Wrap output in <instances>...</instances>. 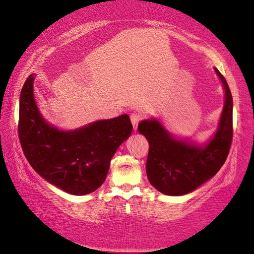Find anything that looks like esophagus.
I'll list each match as a JSON object with an SVG mask.
<instances>
[{"instance_id": "esophagus-1", "label": "esophagus", "mask_w": 254, "mask_h": 254, "mask_svg": "<svg viewBox=\"0 0 254 254\" xmlns=\"http://www.w3.org/2000/svg\"><path fill=\"white\" fill-rule=\"evenodd\" d=\"M141 119H142V117H141L140 113H131V114H130V121H131V124H132L134 130H136L137 124L140 123Z\"/></svg>"}]
</instances>
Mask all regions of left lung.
Segmentation results:
<instances>
[{
	"label": "left lung",
	"instance_id": "8db88e82",
	"mask_svg": "<svg viewBox=\"0 0 254 254\" xmlns=\"http://www.w3.org/2000/svg\"><path fill=\"white\" fill-rule=\"evenodd\" d=\"M225 90V103L216 131L205 143L172 134L157 118L143 120L137 130L149 143L146 174L151 186L164 195L182 196L217 174L232 142L233 99L224 76L214 67Z\"/></svg>",
	"mask_w": 254,
	"mask_h": 254
}]
</instances>
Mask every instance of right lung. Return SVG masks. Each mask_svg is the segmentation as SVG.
Here are the masks:
<instances>
[{"instance_id":"add662e5","label":"right lung","mask_w":254,"mask_h":254,"mask_svg":"<svg viewBox=\"0 0 254 254\" xmlns=\"http://www.w3.org/2000/svg\"><path fill=\"white\" fill-rule=\"evenodd\" d=\"M30 74L20 94L19 139L30 166L53 186L71 195L96 190L105 182L113 155L132 132L127 114L63 130L43 118Z\"/></svg>"}]
</instances>
